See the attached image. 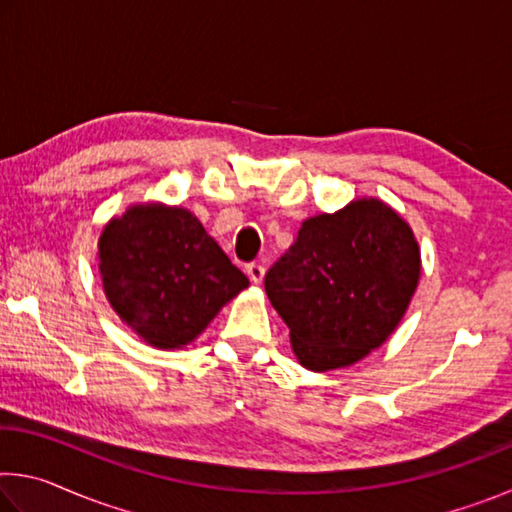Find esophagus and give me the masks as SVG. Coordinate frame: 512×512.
Segmentation results:
<instances>
[{
  "label": "esophagus",
  "instance_id": "obj_1",
  "mask_svg": "<svg viewBox=\"0 0 512 512\" xmlns=\"http://www.w3.org/2000/svg\"><path fill=\"white\" fill-rule=\"evenodd\" d=\"M246 273H248V277H250V282L253 284H262V280H264V266L259 264V262H250L248 266H246Z\"/></svg>",
  "mask_w": 512,
  "mask_h": 512
}]
</instances>
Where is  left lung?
<instances>
[{
    "label": "left lung",
    "mask_w": 512,
    "mask_h": 512,
    "mask_svg": "<svg viewBox=\"0 0 512 512\" xmlns=\"http://www.w3.org/2000/svg\"><path fill=\"white\" fill-rule=\"evenodd\" d=\"M420 280L409 225L375 198L311 216L268 268L266 296L291 329L302 366L343 368L379 348L400 323Z\"/></svg>",
    "instance_id": "left-lung-1"
}]
</instances>
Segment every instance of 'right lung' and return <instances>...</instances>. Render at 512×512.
<instances>
[{"instance_id":"add662e5","label":"right lung","mask_w":512,"mask_h":512,"mask_svg":"<svg viewBox=\"0 0 512 512\" xmlns=\"http://www.w3.org/2000/svg\"><path fill=\"white\" fill-rule=\"evenodd\" d=\"M112 309L155 348L194 341L248 277L183 207L137 205L99 239Z\"/></svg>"}]
</instances>
